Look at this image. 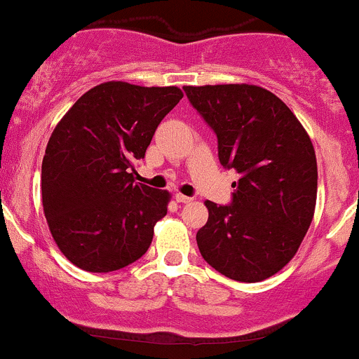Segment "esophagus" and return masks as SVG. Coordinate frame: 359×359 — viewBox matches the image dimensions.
<instances>
[{"mask_svg":"<svg viewBox=\"0 0 359 359\" xmlns=\"http://www.w3.org/2000/svg\"><path fill=\"white\" fill-rule=\"evenodd\" d=\"M175 198H176V202H180V203H188V202H191V200H194L191 196H187L183 194H176Z\"/></svg>","mask_w":359,"mask_h":359,"instance_id":"esophagus-1","label":"esophagus"}]
</instances>
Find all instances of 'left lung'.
I'll use <instances>...</instances> for the list:
<instances>
[{
    "label": "left lung",
    "mask_w": 359,
    "mask_h": 359,
    "mask_svg": "<svg viewBox=\"0 0 359 359\" xmlns=\"http://www.w3.org/2000/svg\"><path fill=\"white\" fill-rule=\"evenodd\" d=\"M183 88L217 135L221 164L240 175L231 205L205 202L200 253L229 279H267L296 255L313 219L318 172L310 137L286 104L262 87Z\"/></svg>",
    "instance_id": "left-lung-1"
}]
</instances>
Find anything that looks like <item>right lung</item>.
Returning a JSON list of instances; mask_svg holds the SVG:
<instances>
[{
  "mask_svg": "<svg viewBox=\"0 0 359 359\" xmlns=\"http://www.w3.org/2000/svg\"><path fill=\"white\" fill-rule=\"evenodd\" d=\"M178 87L104 82L57 123L42 159V207L57 248L87 272H113L149 250L171 195L133 178Z\"/></svg>",
  "mask_w": 359,
  "mask_h": 359,
  "instance_id": "add662e5",
  "label": "right lung"
}]
</instances>
